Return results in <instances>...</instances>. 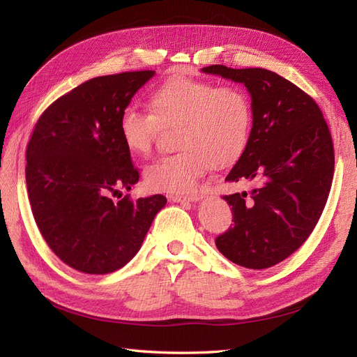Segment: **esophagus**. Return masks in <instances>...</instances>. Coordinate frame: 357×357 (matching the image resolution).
<instances>
[{
	"label": "esophagus",
	"mask_w": 357,
	"mask_h": 357,
	"mask_svg": "<svg viewBox=\"0 0 357 357\" xmlns=\"http://www.w3.org/2000/svg\"><path fill=\"white\" fill-rule=\"evenodd\" d=\"M202 195H190V197H180V195H171L169 201L172 202H180V204H186V202H195L199 201Z\"/></svg>",
	"instance_id": "1"
}]
</instances>
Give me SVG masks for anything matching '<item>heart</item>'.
I'll use <instances>...</instances> for the list:
<instances>
[{"instance_id": "1", "label": "heart", "mask_w": 357, "mask_h": 357, "mask_svg": "<svg viewBox=\"0 0 357 357\" xmlns=\"http://www.w3.org/2000/svg\"><path fill=\"white\" fill-rule=\"evenodd\" d=\"M149 114L129 105L117 121L123 146L137 156L152 153L160 128L177 125V153L160 158L146 169L152 190L189 195L214 168L238 160L252 129V104L236 84L174 75L147 96Z\"/></svg>"}]
</instances>
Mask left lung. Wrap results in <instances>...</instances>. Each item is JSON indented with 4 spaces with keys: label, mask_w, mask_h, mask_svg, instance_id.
Segmentation results:
<instances>
[{
    "label": "left lung",
    "mask_w": 357,
    "mask_h": 357,
    "mask_svg": "<svg viewBox=\"0 0 357 357\" xmlns=\"http://www.w3.org/2000/svg\"><path fill=\"white\" fill-rule=\"evenodd\" d=\"M204 73L243 83L252 95L253 126L226 181H252L225 195L234 225L215 238L231 262L264 269L305 243L325 208L333 178V143L316 101L265 68L210 66Z\"/></svg>",
    "instance_id": "obj_1"
}]
</instances>
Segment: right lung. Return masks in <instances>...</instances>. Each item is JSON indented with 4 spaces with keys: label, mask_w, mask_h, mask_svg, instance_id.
Masks as SVG:
<instances>
[{
    "label": "right lung",
    "mask_w": 357,
    "mask_h": 357,
    "mask_svg": "<svg viewBox=\"0 0 357 357\" xmlns=\"http://www.w3.org/2000/svg\"><path fill=\"white\" fill-rule=\"evenodd\" d=\"M155 71L101 75L43 112L26 146V188L36 223L52 252L86 274H109L137 255L164 195L114 202L138 169L117 121Z\"/></svg>",
    "instance_id": "add662e5"
}]
</instances>
